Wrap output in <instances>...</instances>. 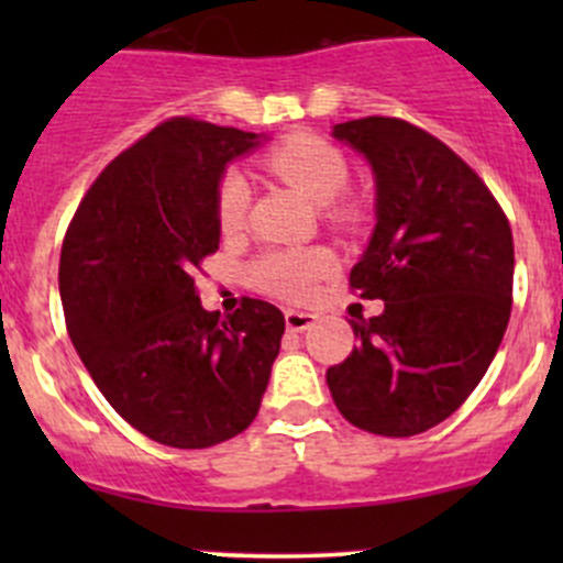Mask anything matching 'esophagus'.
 <instances>
[{"label": "esophagus", "mask_w": 563, "mask_h": 563, "mask_svg": "<svg viewBox=\"0 0 563 563\" xmlns=\"http://www.w3.org/2000/svg\"><path fill=\"white\" fill-rule=\"evenodd\" d=\"M318 321L316 313H305V310H286V327L291 332H305Z\"/></svg>", "instance_id": "obj_1"}]
</instances>
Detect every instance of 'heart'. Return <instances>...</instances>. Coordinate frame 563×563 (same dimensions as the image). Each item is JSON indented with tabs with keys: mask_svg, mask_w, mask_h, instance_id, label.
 I'll list each match as a JSON object with an SVG mask.
<instances>
[{
	"mask_svg": "<svg viewBox=\"0 0 563 563\" xmlns=\"http://www.w3.org/2000/svg\"><path fill=\"white\" fill-rule=\"evenodd\" d=\"M272 174L286 179L288 185L299 187L310 201L323 203L329 218L345 220L351 218L354 207L349 201H340V190L349 181V161L343 152L318 135H291L272 146L261 157ZM250 203V185L240 172H225L218 185V223L223 231L242 229ZM332 266L327 250L321 247H286L266 250L258 258L250 261L247 280L258 291L272 294L280 299H305L318 277H323Z\"/></svg>",
	"mask_w": 563,
	"mask_h": 563,
	"instance_id": "1",
	"label": "heart"
}]
</instances>
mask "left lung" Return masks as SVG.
<instances>
[{"label": "left lung", "instance_id": "left-lung-1", "mask_svg": "<svg viewBox=\"0 0 563 563\" xmlns=\"http://www.w3.org/2000/svg\"><path fill=\"white\" fill-rule=\"evenodd\" d=\"M376 176V231L351 291L384 313L351 321L356 345L327 384L338 411L376 435L424 433L490 367L512 310V229L474 168L395 117L334 124Z\"/></svg>", "mask_w": 563, "mask_h": 563}]
</instances>
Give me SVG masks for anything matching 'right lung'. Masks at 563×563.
Here are the masks:
<instances>
[{
  "label": "right lung",
  "instance_id": "obj_1",
  "mask_svg": "<svg viewBox=\"0 0 563 563\" xmlns=\"http://www.w3.org/2000/svg\"><path fill=\"white\" fill-rule=\"evenodd\" d=\"M258 135L174 117L113 157L78 203L59 258L67 334L113 411L176 450L255 419L286 318L264 299L201 308L196 269L220 245L218 185Z\"/></svg>",
  "mask_w": 563,
  "mask_h": 563
}]
</instances>
